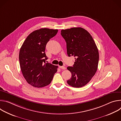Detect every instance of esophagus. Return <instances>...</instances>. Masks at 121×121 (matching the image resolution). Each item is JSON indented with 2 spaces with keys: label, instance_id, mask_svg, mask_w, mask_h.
Here are the masks:
<instances>
[{
  "label": "esophagus",
  "instance_id": "obj_1",
  "mask_svg": "<svg viewBox=\"0 0 121 121\" xmlns=\"http://www.w3.org/2000/svg\"><path fill=\"white\" fill-rule=\"evenodd\" d=\"M59 67L61 69H63V70H65L66 69V67L64 66H59Z\"/></svg>",
  "mask_w": 121,
  "mask_h": 121
}]
</instances>
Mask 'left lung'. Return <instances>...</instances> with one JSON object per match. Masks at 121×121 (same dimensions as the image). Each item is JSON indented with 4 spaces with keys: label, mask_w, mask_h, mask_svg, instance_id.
I'll use <instances>...</instances> for the list:
<instances>
[{
    "label": "left lung",
    "mask_w": 121,
    "mask_h": 121,
    "mask_svg": "<svg viewBox=\"0 0 121 121\" xmlns=\"http://www.w3.org/2000/svg\"><path fill=\"white\" fill-rule=\"evenodd\" d=\"M61 34L66 43L68 56L75 57L73 66L67 67L72 75L67 83L81 88L90 82L97 70L98 49L90 33L82 28L62 30Z\"/></svg>",
    "instance_id": "left-lung-1"
}]
</instances>
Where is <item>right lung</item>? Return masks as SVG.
Returning a JSON list of instances; mask_svg holds the SVG:
<instances>
[{"mask_svg": "<svg viewBox=\"0 0 121 121\" xmlns=\"http://www.w3.org/2000/svg\"><path fill=\"white\" fill-rule=\"evenodd\" d=\"M58 30L42 28L27 36L20 51L21 71L26 81L33 87L42 88L48 85L57 71L58 66L45 63L47 43L54 37Z\"/></svg>", "mask_w": 121, "mask_h": 121, "instance_id": "right-lung-1", "label": "right lung"}]
</instances>
